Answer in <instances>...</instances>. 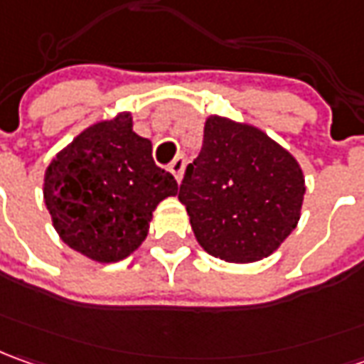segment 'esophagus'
I'll list each match as a JSON object with an SVG mask.
<instances>
[{
  "instance_id": "1",
  "label": "esophagus",
  "mask_w": 364,
  "mask_h": 364,
  "mask_svg": "<svg viewBox=\"0 0 364 364\" xmlns=\"http://www.w3.org/2000/svg\"><path fill=\"white\" fill-rule=\"evenodd\" d=\"M169 171L175 175V179H177V181H181L183 171H185V157L179 155V157L173 159V163L169 165Z\"/></svg>"
}]
</instances>
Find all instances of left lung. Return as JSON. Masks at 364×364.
Returning a JSON list of instances; mask_svg holds the SVG:
<instances>
[{"label": "left lung", "mask_w": 364, "mask_h": 364, "mask_svg": "<svg viewBox=\"0 0 364 364\" xmlns=\"http://www.w3.org/2000/svg\"><path fill=\"white\" fill-rule=\"evenodd\" d=\"M304 191L300 165L268 134L211 117L179 201L207 254L245 264L269 256L292 233Z\"/></svg>", "instance_id": "left-lung-1"}]
</instances>
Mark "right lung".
<instances>
[{"instance_id":"1","label":"right lung","mask_w":364,"mask_h":364,"mask_svg":"<svg viewBox=\"0 0 364 364\" xmlns=\"http://www.w3.org/2000/svg\"><path fill=\"white\" fill-rule=\"evenodd\" d=\"M177 181L153 161V144L132 132L129 112L86 129L58 153L44 201L66 244L96 262H119L149 232L155 207Z\"/></svg>"}]
</instances>
